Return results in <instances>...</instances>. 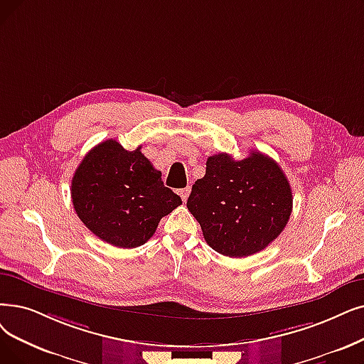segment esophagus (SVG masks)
Wrapping results in <instances>:
<instances>
[{
    "mask_svg": "<svg viewBox=\"0 0 364 364\" xmlns=\"http://www.w3.org/2000/svg\"><path fill=\"white\" fill-rule=\"evenodd\" d=\"M178 193H180V196H181L183 202H186V200H187V198H188V195H191V187H184V188H181V191H180Z\"/></svg>",
    "mask_w": 364,
    "mask_h": 364,
    "instance_id": "esophagus-1",
    "label": "esophagus"
}]
</instances>
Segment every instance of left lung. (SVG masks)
<instances>
[{
    "instance_id": "8db88e82",
    "label": "left lung",
    "mask_w": 364,
    "mask_h": 364,
    "mask_svg": "<svg viewBox=\"0 0 364 364\" xmlns=\"http://www.w3.org/2000/svg\"><path fill=\"white\" fill-rule=\"evenodd\" d=\"M187 208L213 250L247 257L278 238L290 218L293 195L286 173L269 156L251 151L245 159L235 161L218 153L208 157Z\"/></svg>"
}]
</instances>
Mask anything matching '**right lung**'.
I'll return each instance as SVG.
<instances>
[{
	"label": "right lung",
	"instance_id": "1",
	"mask_svg": "<svg viewBox=\"0 0 364 364\" xmlns=\"http://www.w3.org/2000/svg\"><path fill=\"white\" fill-rule=\"evenodd\" d=\"M71 198L85 226L119 248L146 244L161 218L181 205L141 146L129 151L116 139L104 141L83 157L71 180Z\"/></svg>",
	"mask_w": 364,
	"mask_h": 364
}]
</instances>
